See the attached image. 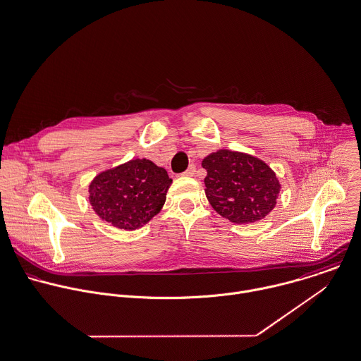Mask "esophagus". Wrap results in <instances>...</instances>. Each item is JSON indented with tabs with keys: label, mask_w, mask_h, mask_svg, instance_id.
Wrapping results in <instances>:
<instances>
[{
	"label": "esophagus",
	"mask_w": 361,
	"mask_h": 361,
	"mask_svg": "<svg viewBox=\"0 0 361 361\" xmlns=\"http://www.w3.org/2000/svg\"><path fill=\"white\" fill-rule=\"evenodd\" d=\"M195 170H197V169H195V166H194V164H191V166H190V167L183 173V176H184V177H192V176L195 174Z\"/></svg>",
	"instance_id": "34e87169"
}]
</instances>
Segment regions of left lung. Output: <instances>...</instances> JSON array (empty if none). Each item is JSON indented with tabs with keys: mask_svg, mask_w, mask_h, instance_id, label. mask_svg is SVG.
Masks as SVG:
<instances>
[{
	"mask_svg": "<svg viewBox=\"0 0 361 361\" xmlns=\"http://www.w3.org/2000/svg\"><path fill=\"white\" fill-rule=\"evenodd\" d=\"M205 194L217 214L231 223L248 224L268 216L278 204L281 181L259 157L219 149L202 159Z\"/></svg>",
	"mask_w": 361,
	"mask_h": 361,
	"instance_id": "8db88e82",
	"label": "left lung"
}]
</instances>
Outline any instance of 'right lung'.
<instances>
[{"label": "right lung", "instance_id": "obj_1", "mask_svg": "<svg viewBox=\"0 0 361 361\" xmlns=\"http://www.w3.org/2000/svg\"><path fill=\"white\" fill-rule=\"evenodd\" d=\"M167 171L149 159L106 169L89 183V204L104 223L133 231L156 216L171 185Z\"/></svg>", "mask_w": 361, "mask_h": 361}]
</instances>
